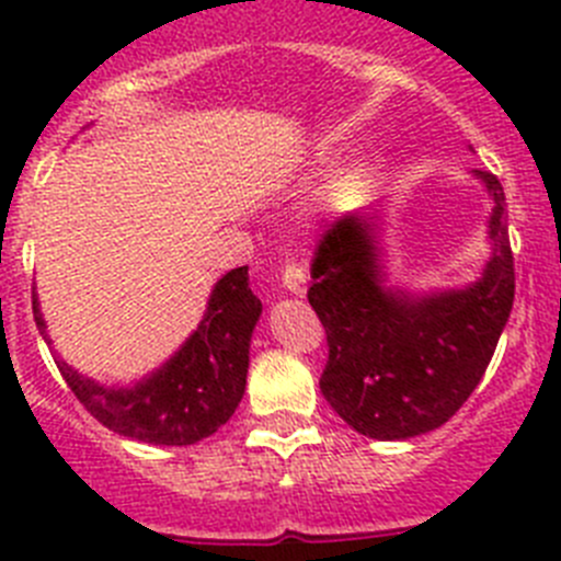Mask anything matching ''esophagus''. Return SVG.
Instances as JSON below:
<instances>
[{
  "mask_svg": "<svg viewBox=\"0 0 561 561\" xmlns=\"http://www.w3.org/2000/svg\"><path fill=\"white\" fill-rule=\"evenodd\" d=\"M284 286L291 295L304 297L306 295V270L297 264H286L284 270Z\"/></svg>",
  "mask_w": 561,
  "mask_h": 561,
  "instance_id": "1",
  "label": "esophagus"
}]
</instances>
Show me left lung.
Instances as JSON below:
<instances>
[{
	"instance_id": "8db88e82",
	"label": "left lung",
	"mask_w": 561,
	"mask_h": 561,
	"mask_svg": "<svg viewBox=\"0 0 561 561\" xmlns=\"http://www.w3.org/2000/svg\"><path fill=\"white\" fill-rule=\"evenodd\" d=\"M472 176L492 199V255L463 289L390 286L379 210L342 216L317 247L309 304L329 336L320 390L359 435L408 440L447 424L492 362L514 306V257L503 185Z\"/></svg>"
}]
</instances>
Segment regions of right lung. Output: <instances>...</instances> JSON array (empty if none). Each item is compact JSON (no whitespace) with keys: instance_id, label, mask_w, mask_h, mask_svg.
Segmentation results:
<instances>
[{"instance_id":"obj_1","label":"right lung","mask_w":561,"mask_h":561,"mask_svg":"<svg viewBox=\"0 0 561 561\" xmlns=\"http://www.w3.org/2000/svg\"><path fill=\"white\" fill-rule=\"evenodd\" d=\"M261 309L264 306L252 295L247 266H238L213 286L202 323L180 351L142 379L101 385L78 374L58 354L56 365L69 390L103 427L142 444L187 447L216 433L236 413L247 388L250 342ZM33 317L38 334L53 348L36 295Z\"/></svg>"}]
</instances>
